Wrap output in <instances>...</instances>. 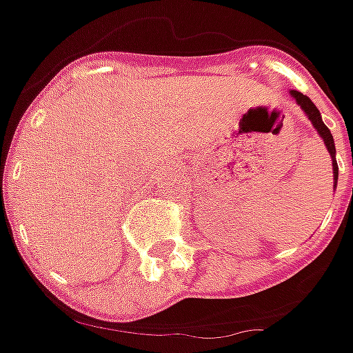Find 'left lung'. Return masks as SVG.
Instances as JSON below:
<instances>
[{
	"label": "left lung",
	"instance_id": "left-lung-1",
	"mask_svg": "<svg viewBox=\"0 0 353 353\" xmlns=\"http://www.w3.org/2000/svg\"><path fill=\"white\" fill-rule=\"evenodd\" d=\"M289 94H291V98H294V102L301 105V110H303V112L306 114V117L310 119V123L314 125V129L319 131V135L322 137V141H324L326 149H328V153H330V159H332V170H334V190H336V184H338V163H336V147H334L332 133H330V129L324 125L319 108L312 103V100H310L308 96L301 94V92H296V90H291Z\"/></svg>",
	"mask_w": 353,
	"mask_h": 353
}]
</instances>
